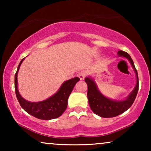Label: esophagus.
Listing matches in <instances>:
<instances>
[{
    "mask_svg": "<svg viewBox=\"0 0 151 151\" xmlns=\"http://www.w3.org/2000/svg\"><path fill=\"white\" fill-rule=\"evenodd\" d=\"M77 75H78V77H79V79H81V80H83V79H84V77H85L86 74H85V72H79V73H78Z\"/></svg>",
    "mask_w": 151,
    "mask_h": 151,
    "instance_id": "1",
    "label": "esophagus"
}]
</instances>
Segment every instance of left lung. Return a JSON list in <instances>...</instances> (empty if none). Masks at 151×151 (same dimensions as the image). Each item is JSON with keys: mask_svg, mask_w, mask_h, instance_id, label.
<instances>
[{"mask_svg": "<svg viewBox=\"0 0 151 151\" xmlns=\"http://www.w3.org/2000/svg\"><path fill=\"white\" fill-rule=\"evenodd\" d=\"M118 55L120 57H124L129 60L136 75V85L132 92L130 93L129 96L125 100L114 101L106 98L99 91L96 83L91 77H86L84 79L88 86L87 97L90 108L93 113L103 118L115 117L127 111L134 102L138 91L139 81L138 72L131 56L127 52L122 50H119L118 52Z\"/></svg>", "mask_w": 151, "mask_h": 151, "instance_id": "8db88e82", "label": "left lung"}]
</instances>
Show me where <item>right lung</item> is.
<instances>
[{
	"label": "right lung",
	"instance_id": "obj_1",
	"mask_svg": "<svg viewBox=\"0 0 151 151\" xmlns=\"http://www.w3.org/2000/svg\"><path fill=\"white\" fill-rule=\"evenodd\" d=\"M23 58L20 61L15 75V91L20 106L27 113L37 119L42 120H50L57 119L64 113L67 107V100L73 90L76 83L79 81V77H74L65 81L58 92L47 99L39 102H30L24 99L20 96L18 89L17 75Z\"/></svg>",
	"mask_w": 151,
	"mask_h": 151
}]
</instances>
